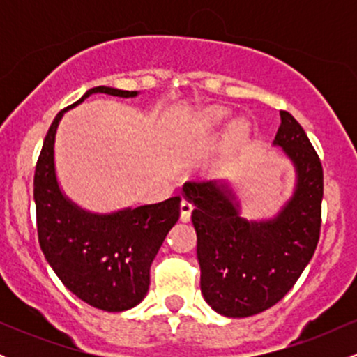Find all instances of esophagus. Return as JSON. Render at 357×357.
<instances>
[{"label": "esophagus", "mask_w": 357, "mask_h": 357, "mask_svg": "<svg viewBox=\"0 0 357 357\" xmlns=\"http://www.w3.org/2000/svg\"><path fill=\"white\" fill-rule=\"evenodd\" d=\"M192 203L190 199H183L181 202V220L183 221H188L191 218V213H192Z\"/></svg>", "instance_id": "esophagus-1"}]
</instances>
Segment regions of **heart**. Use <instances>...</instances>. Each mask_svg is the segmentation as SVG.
I'll return each mask as SVG.
<instances>
[{"label": "heart", "instance_id": "heart-1", "mask_svg": "<svg viewBox=\"0 0 357 357\" xmlns=\"http://www.w3.org/2000/svg\"><path fill=\"white\" fill-rule=\"evenodd\" d=\"M225 117H227V112H225V110L208 109L199 116V126L204 127V129H211V127L221 124V121H223ZM235 132L240 136V134H243V130H241V127H236Z\"/></svg>", "mask_w": 357, "mask_h": 357}]
</instances>
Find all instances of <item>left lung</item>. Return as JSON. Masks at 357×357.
Segmentation results:
<instances>
[{
    "label": "left lung",
    "instance_id": "8db88e82",
    "mask_svg": "<svg viewBox=\"0 0 357 357\" xmlns=\"http://www.w3.org/2000/svg\"><path fill=\"white\" fill-rule=\"evenodd\" d=\"M273 144L297 169L292 199L270 221H247L227 184L186 181L195 204L196 255L204 301L227 317H248L270 309L296 285L321 236L324 171L305 130L292 114L280 112Z\"/></svg>",
    "mask_w": 357,
    "mask_h": 357
}]
</instances>
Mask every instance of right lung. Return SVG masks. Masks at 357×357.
Here are the masks:
<instances>
[{
  "mask_svg": "<svg viewBox=\"0 0 357 357\" xmlns=\"http://www.w3.org/2000/svg\"><path fill=\"white\" fill-rule=\"evenodd\" d=\"M97 92L137 96L129 90L93 87L73 105ZM67 109L53 119L35 167L33 198L40 248L72 294L96 309L121 312L146 297L151 265L167 231L179 220L181 196L112 215H92L68 202L61 195L53 165L56 127Z\"/></svg>",
  "mask_w": 357,
  "mask_h": 357,
  "instance_id": "add662e5",
  "label": "right lung"
}]
</instances>
